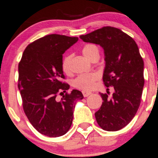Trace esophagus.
Returning a JSON list of instances; mask_svg holds the SVG:
<instances>
[{"label":"esophagus","mask_w":158,"mask_h":158,"mask_svg":"<svg viewBox=\"0 0 158 158\" xmlns=\"http://www.w3.org/2000/svg\"><path fill=\"white\" fill-rule=\"evenodd\" d=\"M92 94V92H89V91H85L83 90L82 91V95H83L84 97H88L89 95H90Z\"/></svg>","instance_id":"34e87169"}]
</instances>
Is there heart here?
Returning <instances> with one entry per match:
<instances>
[{
    "mask_svg": "<svg viewBox=\"0 0 158 158\" xmlns=\"http://www.w3.org/2000/svg\"><path fill=\"white\" fill-rule=\"evenodd\" d=\"M82 53L86 58L91 60L95 53H98V49L94 44H86L82 48ZM71 56L66 55L63 57L62 61V69L64 73L69 72V63ZM98 79V76L96 73H84L79 75L73 81V85L75 87L83 90H90L94 87L95 82Z\"/></svg>",
    "mask_w": 158,
    "mask_h": 158,
    "instance_id": "obj_1",
    "label": "heart"
}]
</instances>
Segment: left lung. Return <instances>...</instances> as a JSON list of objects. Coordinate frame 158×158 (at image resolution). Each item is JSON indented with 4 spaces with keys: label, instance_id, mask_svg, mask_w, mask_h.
<instances>
[{
    "label": "left lung",
    "instance_id": "1",
    "mask_svg": "<svg viewBox=\"0 0 158 158\" xmlns=\"http://www.w3.org/2000/svg\"><path fill=\"white\" fill-rule=\"evenodd\" d=\"M87 43L99 44L105 51L106 68L103 82L114 92L100 93L102 105L95 113L97 123L103 130L115 131L123 128L135 117L141 104L144 84V61L135 41L113 27H103L81 35Z\"/></svg>",
    "mask_w": 158,
    "mask_h": 158
}]
</instances>
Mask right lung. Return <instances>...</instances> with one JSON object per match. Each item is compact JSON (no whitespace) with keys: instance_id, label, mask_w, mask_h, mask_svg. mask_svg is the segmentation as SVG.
<instances>
[{"instance_id":"obj_1","label":"right lung","mask_w":158,"mask_h":158,"mask_svg":"<svg viewBox=\"0 0 158 158\" xmlns=\"http://www.w3.org/2000/svg\"><path fill=\"white\" fill-rule=\"evenodd\" d=\"M78 40L47 35L30 44L19 63L18 88L23 111L33 128L46 136L65 135L73 123L76 101L83 98L79 90L67 92L69 85L63 81V54ZM58 94L63 95L60 101L55 98Z\"/></svg>"}]
</instances>
